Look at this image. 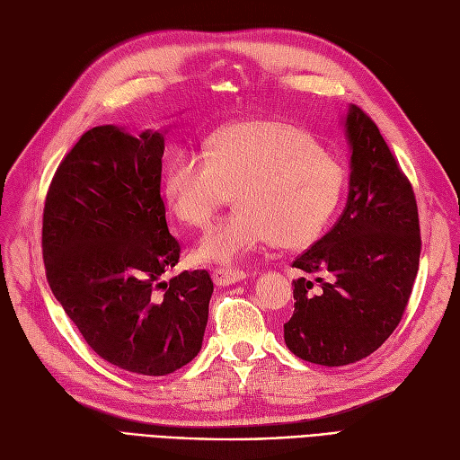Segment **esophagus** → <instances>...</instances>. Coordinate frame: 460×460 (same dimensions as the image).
<instances>
[{"mask_svg": "<svg viewBox=\"0 0 460 460\" xmlns=\"http://www.w3.org/2000/svg\"><path fill=\"white\" fill-rule=\"evenodd\" d=\"M249 274L245 270H238V269H230V267H218L213 270V278L217 286H232L235 282L245 280Z\"/></svg>", "mask_w": 460, "mask_h": 460, "instance_id": "esophagus-1", "label": "esophagus"}]
</instances>
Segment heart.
Masks as SVG:
<instances>
[{
    "label": "heart",
    "instance_id": "obj_1",
    "mask_svg": "<svg viewBox=\"0 0 460 460\" xmlns=\"http://www.w3.org/2000/svg\"><path fill=\"white\" fill-rule=\"evenodd\" d=\"M207 149L178 147L164 176L174 213L198 228L211 225L238 190L240 208L201 240V259L234 262L274 240L286 247L307 245L336 211L343 166L294 124H232Z\"/></svg>",
    "mask_w": 460,
    "mask_h": 460
}]
</instances>
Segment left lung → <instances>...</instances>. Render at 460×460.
<instances>
[{
    "label": "left lung",
    "mask_w": 460,
    "mask_h": 460,
    "mask_svg": "<svg viewBox=\"0 0 460 460\" xmlns=\"http://www.w3.org/2000/svg\"><path fill=\"white\" fill-rule=\"evenodd\" d=\"M349 196L332 230L294 261V314L288 349L323 367L368 357L392 336L411 297L420 261L419 207L409 178L376 122L351 105Z\"/></svg>",
    "instance_id": "obj_1"
}]
</instances>
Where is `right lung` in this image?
Wrapping results in <instances>:
<instances>
[{
    "instance_id": "right-lung-1",
    "label": "right lung",
    "mask_w": 460,
    "mask_h": 460,
    "mask_svg": "<svg viewBox=\"0 0 460 460\" xmlns=\"http://www.w3.org/2000/svg\"><path fill=\"white\" fill-rule=\"evenodd\" d=\"M163 151V132H84L51 180L41 220L55 299L97 355L144 376L199 353L213 296L207 270L164 278L182 247L166 226Z\"/></svg>"
}]
</instances>
